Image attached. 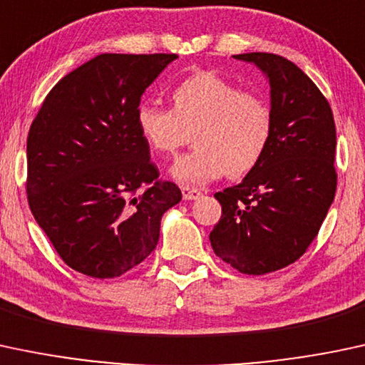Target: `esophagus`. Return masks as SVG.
I'll return each instance as SVG.
<instances>
[{
    "label": "esophagus",
    "mask_w": 365,
    "mask_h": 365,
    "mask_svg": "<svg viewBox=\"0 0 365 365\" xmlns=\"http://www.w3.org/2000/svg\"><path fill=\"white\" fill-rule=\"evenodd\" d=\"M181 191H182L184 200H198L200 196H202V191L196 190V187H191V186H182Z\"/></svg>",
    "instance_id": "esophagus-1"
}]
</instances>
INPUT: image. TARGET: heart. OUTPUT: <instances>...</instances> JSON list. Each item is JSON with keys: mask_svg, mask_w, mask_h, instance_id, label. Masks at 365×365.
Wrapping results in <instances>:
<instances>
[{"mask_svg": "<svg viewBox=\"0 0 365 365\" xmlns=\"http://www.w3.org/2000/svg\"><path fill=\"white\" fill-rule=\"evenodd\" d=\"M172 108L141 103L136 125L160 157H174L190 143L196 148L172 167L182 184H207L227 174L240 179L259 165L272 139V108L264 96L240 89L219 73L202 71L170 93Z\"/></svg>", "mask_w": 365, "mask_h": 365, "instance_id": "b5f03b06", "label": "heart"}]
</instances>
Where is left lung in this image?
Here are the masks:
<instances>
[{
	"mask_svg": "<svg viewBox=\"0 0 365 365\" xmlns=\"http://www.w3.org/2000/svg\"><path fill=\"white\" fill-rule=\"evenodd\" d=\"M271 83L272 139L259 165L215 193L222 215L210 232L215 255L262 276L297 262L319 235L336 193V128L331 106L304 71L274 53H243Z\"/></svg>",
	"mask_w": 365,
	"mask_h": 365,
	"instance_id": "8db88e82",
	"label": "left lung"
}]
</instances>
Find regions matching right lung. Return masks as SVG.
I'll return each instance as SVG.
<instances>
[{
  "label": "right lung",
  "mask_w": 365,
  "mask_h": 365,
  "mask_svg": "<svg viewBox=\"0 0 365 365\" xmlns=\"http://www.w3.org/2000/svg\"><path fill=\"white\" fill-rule=\"evenodd\" d=\"M175 53H103L60 79L27 136V202L60 259L112 279L141 264L163 212L181 202L139 134L145 89Z\"/></svg>",
  "instance_id": "add662e5"
}]
</instances>
